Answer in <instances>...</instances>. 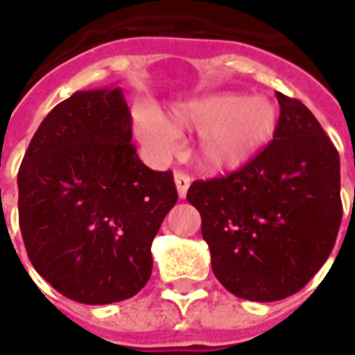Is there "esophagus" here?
Returning a JSON list of instances; mask_svg holds the SVG:
<instances>
[{
	"instance_id": "obj_1",
	"label": "esophagus",
	"mask_w": 355,
	"mask_h": 355,
	"mask_svg": "<svg viewBox=\"0 0 355 355\" xmlns=\"http://www.w3.org/2000/svg\"><path fill=\"white\" fill-rule=\"evenodd\" d=\"M175 184H177L178 197H180V199H184V197H186V193H188V188H189V184H191V178H189L186 173L177 171L175 173Z\"/></svg>"
}]
</instances>
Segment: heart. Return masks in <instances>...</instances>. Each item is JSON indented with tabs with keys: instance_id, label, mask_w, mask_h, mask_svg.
<instances>
[{
	"instance_id": "1",
	"label": "heart",
	"mask_w": 355,
	"mask_h": 355,
	"mask_svg": "<svg viewBox=\"0 0 355 355\" xmlns=\"http://www.w3.org/2000/svg\"><path fill=\"white\" fill-rule=\"evenodd\" d=\"M277 126L275 105L264 96L216 93L173 110V123L150 105H137L134 132L154 162L175 153L178 130L199 132L197 156L207 169L234 171L266 147Z\"/></svg>"
}]
</instances>
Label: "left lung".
I'll use <instances>...</instances> for the list:
<instances>
[{"label":"left lung","mask_w":355,"mask_h":355,"mask_svg":"<svg viewBox=\"0 0 355 355\" xmlns=\"http://www.w3.org/2000/svg\"><path fill=\"white\" fill-rule=\"evenodd\" d=\"M275 96L268 147L236 173L196 180L186 196L201 214L214 275L251 302L302 291L328 261L343 218L337 148L300 100Z\"/></svg>","instance_id":"obj_1"}]
</instances>
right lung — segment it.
<instances>
[{"label":"right lung","instance_id":"1","mask_svg":"<svg viewBox=\"0 0 355 355\" xmlns=\"http://www.w3.org/2000/svg\"><path fill=\"white\" fill-rule=\"evenodd\" d=\"M177 199L173 173L135 154L121 87L78 91L55 105L18 171L27 257L80 304L123 302L147 285L150 245Z\"/></svg>","mask_w":355,"mask_h":355}]
</instances>
